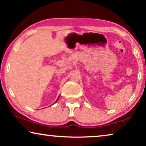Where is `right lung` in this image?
<instances>
[{
	"instance_id": "obj_1",
	"label": "right lung",
	"mask_w": 146,
	"mask_h": 146,
	"mask_svg": "<svg viewBox=\"0 0 146 146\" xmlns=\"http://www.w3.org/2000/svg\"><path fill=\"white\" fill-rule=\"evenodd\" d=\"M58 98H59V97H58ZM56 101H57V100H56Z\"/></svg>"
}]
</instances>
